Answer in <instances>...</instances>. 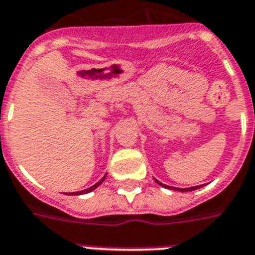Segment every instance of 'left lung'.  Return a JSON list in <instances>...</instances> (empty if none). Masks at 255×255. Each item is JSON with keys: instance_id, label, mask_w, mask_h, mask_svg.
Here are the masks:
<instances>
[{"instance_id": "8db88e82", "label": "left lung", "mask_w": 255, "mask_h": 255, "mask_svg": "<svg viewBox=\"0 0 255 255\" xmlns=\"http://www.w3.org/2000/svg\"><path fill=\"white\" fill-rule=\"evenodd\" d=\"M158 184H160L162 187H165V188H170V189H177V191H182V192H187V191H195V189L200 188V185H196V187H191V188H173V187H169V185H165V184H162V182L156 181Z\"/></svg>"}]
</instances>
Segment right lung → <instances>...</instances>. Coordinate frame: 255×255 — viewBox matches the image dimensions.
<instances>
[{
  "mask_svg": "<svg viewBox=\"0 0 255 255\" xmlns=\"http://www.w3.org/2000/svg\"><path fill=\"white\" fill-rule=\"evenodd\" d=\"M104 178H106V176L103 177L102 180H100V181H99V182H96L95 185H92V187H90V188L84 189V191H79V192H75V194H77V195H81V194H88V192H90V191H93V189L97 188V187H99V185H100V184H102V182L104 181Z\"/></svg>",
  "mask_w": 255,
  "mask_h": 255,
  "instance_id": "1",
  "label": "right lung"
}]
</instances>
